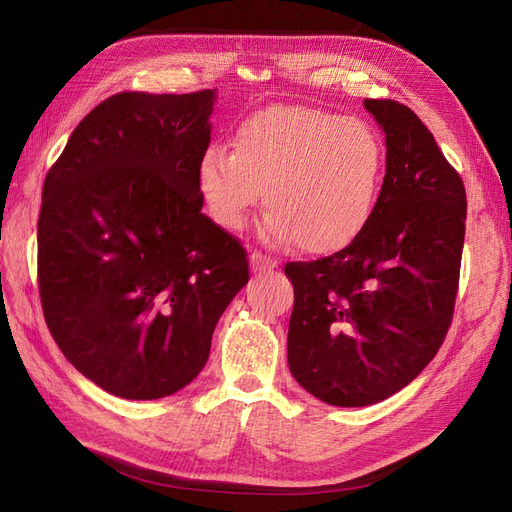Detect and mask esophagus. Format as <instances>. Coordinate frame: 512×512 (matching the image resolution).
I'll return each mask as SVG.
<instances>
[{"mask_svg":"<svg viewBox=\"0 0 512 512\" xmlns=\"http://www.w3.org/2000/svg\"><path fill=\"white\" fill-rule=\"evenodd\" d=\"M250 267H252L254 271H271V269L277 267V260L271 258V256H267L265 252L252 250V254H250Z\"/></svg>","mask_w":512,"mask_h":512,"instance_id":"esophagus-1","label":"esophagus"}]
</instances>
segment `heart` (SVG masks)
<instances>
[{"label": "heart", "instance_id": "1", "mask_svg": "<svg viewBox=\"0 0 512 512\" xmlns=\"http://www.w3.org/2000/svg\"><path fill=\"white\" fill-rule=\"evenodd\" d=\"M382 173L384 145L369 123L322 108L269 106L241 121L235 149L205 151L198 188L226 230L243 226L265 190L271 241L331 252L369 220Z\"/></svg>", "mask_w": 512, "mask_h": 512}]
</instances>
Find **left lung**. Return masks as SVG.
I'll return each instance as SVG.
<instances>
[{
    "label": "left lung",
    "mask_w": 512,
    "mask_h": 512,
    "mask_svg": "<svg viewBox=\"0 0 512 512\" xmlns=\"http://www.w3.org/2000/svg\"><path fill=\"white\" fill-rule=\"evenodd\" d=\"M386 134V175L344 250L284 267L294 286L288 367L324 404L361 408L410 384L455 312L466 188L406 104L365 100Z\"/></svg>",
    "instance_id": "obj_1"
}]
</instances>
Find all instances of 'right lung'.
Masks as SVG:
<instances>
[{"instance_id": "1", "label": "right lung", "mask_w": 512, "mask_h": 512, "mask_svg": "<svg viewBox=\"0 0 512 512\" xmlns=\"http://www.w3.org/2000/svg\"><path fill=\"white\" fill-rule=\"evenodd\" d=\"M215 89L121 91L68 138L42 185L38 290L59 350L106 393L160 399L205 367L250 280L198 188Z\"/></svg>"}]
</instances>
